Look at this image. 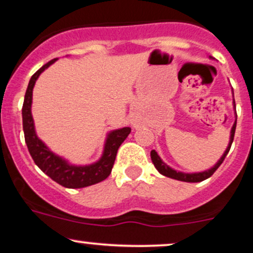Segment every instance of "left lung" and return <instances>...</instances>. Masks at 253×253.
Here are the masks:
<instances>
[{
    "mask_svg": "<svg viewBox=\"0 0 253 253\" xmlns=\"http://www.w3.org/2000/svg\"><path fill=\"white\" fill-rule=\"evenodd\" d=\"M210 58H211V56H210ZM233 107L236 108L235 99H233ZM236 117H237V115H236ZM236 124H237V120L235 121V124H233V126H232V129H231V136H230V142H229V145H227L225 152H224L222 157H220V160L217 162L216 165H214L213 168H211V169H209L207 171H203V172H196V173H184V172H180V171H176V170L171 169L169 165L165 164L164 162L161 160V157L157 155V152H156L155 150H152L151 154H150L151 155L152 163H154L156 169L158 170V172L163 174V176L169 177V178L177 179V180H182V182H189V183H197V182H202V180L208 179L209 177L212 176V174L214 173V171H216L218 168L220 167V164H222L223 161L225 160L226 155L229 154L230 148H231V144H232V142H233V137H235Z\"/></svg>",
    "mask_w": 253,
    "mask_h": 253,
    "instance_id": "left-lung-1",
    "label": "left lung"
}]
</instances>
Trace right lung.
I'll return each mask as SVG.
<instances>
[{
  "mask_svg": "<svg viewBox=\"0 0 253 253\" xmlns=\"http://www.w3.org/2000/svg\"><path fill=\"white\" fill-rule=\"evenodd\" d=\"M57 58L43 65L41 69L31 76L24 96L23 108H22V120H23L24 139L34 162L41 170L49 176L52 180L64 188L80 189L104 180L111 173L116 155L122 143L131 132L130 127L112 130L108 133L104 144L103 155L96 163L90 165H73L68 163L64 158L55 155L49 148L37 137L31 115V103H33V89L36 80L46 68L50 67Z\"/></svg>",
  "mask_w": 253,
  "mask_h": 253,
  "instance_id": "right-lung-1",
  "label": "right lung"
}]
</instances>
